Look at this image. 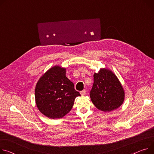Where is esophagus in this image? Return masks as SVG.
<instances>
[{
  "label": "esophagus",
  "mask_w": 154,
  "mask_h": 154,
  "mask_svg": "<svg viewBox=\"0 0 154 154\" xmlns=\"http://www.w3.org/2000/svg\"><path fill=\"white\" fill-rule=\"evenodd\" d=\"M80 94H81V96H85V95H86V90H83V91H81L80 92Z\"/></svg>",
  "instance_id": "34e87169"
}]
</instances>
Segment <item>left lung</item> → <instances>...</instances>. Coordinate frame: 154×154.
<instances>
[{
	"label": "left lung",
	"mask_w": 154,
	"mask_h": 154,
	"mask_svg": "<svg viewBox=\"0 0 154 154\" xmlns=\"http://www.w3.org/2000/svg\"><path fill=\"white\" fill-rule=\"evenodd\" d=\"M124 89L115 74L107 68H102L94 74L90 92L93 104L99 110L110 112L119 108L125 100Z\"/></svg>",
	"instance_id": "obj_1"
}]
</instances>
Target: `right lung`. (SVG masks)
<instances>
[{
    "mask_svg": "<svg viewBox=\"0 0 154 154\" xmlns=\"http://www.w3.org/2000/svg\"><path fill=\"white\" fill-rule=\"evenodd\" d=\"M74 84L66 76V68L55 65L40 77L35 88L38 110L47 118L56 119L72 110L75 99L80 96Z\"/></svg>",
    "mask_w": 154,
    "mask_h": 154,
    "instance_id": "1",
    "label": "right lung"
}]
</instances>
